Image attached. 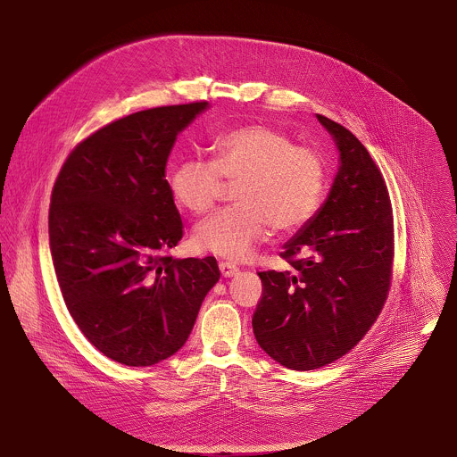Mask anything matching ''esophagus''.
I'll return each instance as SVG.
<instances>
[{
    "label": "esophagus",
    "mask_w": 457,
    "mask_h": 457,
    "mask_svg": "<svg viewBox=\"0 0 457 457\" xmlns=\"http://www.w3.org/2000/svg\"><path fill=\"white\" fill-rule=\"evenodd\" d=\"M219 270H220L224 278H231V277H235L238 273V268L235 264H231V262H220Z\"/></svg>",
    "instance_id": "34e87169"
}]
</instances>
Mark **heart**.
Segmentation results:
<instances>
[{
  "instance_id": "heart-1",
  "label": "heart",
  "mask_w": 457,
  "mask_h": 457,
  "mask_svg": "<svg viewBox=\"0 0 457 457\" xmlns=\"http://www.w3.org/2000/svg\"><path fill=\"white\" fill-rule=\"evenodd\" d=\"M235 184V206L195 228L193 244L228 260L251 256L271 226L296 231L321 204L328 168L321 155L295 146L287 136L264 124H247L217 136L212 161L186 157L170 171L175 203L193 215L210 212L226 187Z\"/></svg>"
}]
</instances>
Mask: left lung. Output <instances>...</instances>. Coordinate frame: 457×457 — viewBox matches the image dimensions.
Here are the masks:
<instances>
[{
	"mask_svg": "<svg viewBox=\"0 0 457 457\" xmlns=\"http://www.w3.org/2000/svg\"><path fill=\"white\" fill-rule=\"evenodd\" d=\"M338 150L328 199L284 244L295 271H262L253 333L275 361L312 370L347 354L378 318L393 275L395 228L385 180L367 148L316 113ZM298 255V259L294 256Z\"/></svg>",
	"mask_w": 457,
	"mask_h": 457,
	"instance_id": "left-lung-1",
	"label": "left lung"
}]
</instances>
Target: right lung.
<instances>
[{"instance_id":"1","label":"right lung","mask_w":457,"mask_h":457,"mask_svg":"<svg viewBox=\"0 0 457 457\" xmlns=\"http://www.w3.org/2000/svg\"><path fill=\"white\" fill-rule=\"evenodd\" d=\"M208 106H161L106 124L76 146L52 189L48 237L64 303L88 342L128 367L173 356L220 278L213 256H168L182 220L166 162Z\"/></svg>"}]
</instances>
